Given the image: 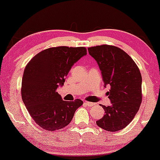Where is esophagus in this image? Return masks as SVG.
I'll use <instances>...</instances> for the list:
<instances>
[{
	"instance_id": "1",
	"label": "esophagus",
	"mask_w": 160,
	"mask_h": 160,
	"mask_svg": "<svg viewBox=\"0 0 160 160\" xmlns=\"http://www.w3.org/2000/svg\"><path fill=\"white\" fill-rule=\"evenodd\" d=\"M84 104L86 106H93L94 105V103H92V102H84Z\"/></svg>"
}]
</instances>
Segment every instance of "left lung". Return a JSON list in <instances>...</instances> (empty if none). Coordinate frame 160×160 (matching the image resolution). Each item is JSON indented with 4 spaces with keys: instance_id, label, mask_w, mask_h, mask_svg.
<instances>
[{
    "instance_id": "8db88e82",
    "label": "left lung",
    "mask_w": 160,
    "mask_h": 160,
    "mask_svg": "<svg viewBox=\"0 0 160 160\" xmlns=\"http://www.w3.org/2000/svg\"><path fill=\"white\" fill-rule=\"evenodd\" d=\"M88 51L98 63L104 86H111L106 94L112 104L102 105L105 113L96 124L112 132L119 131L131 122L142 102L140 70L127 53L115 46H96Z\"/></svg>"
}]
</instances>
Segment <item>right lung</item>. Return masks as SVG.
I'll return each instance as SVG.
<instances>
[{
    "label": "right lung",
    "instance_id": "right-lung-1",
    "mask_svg": "<svg viewBox=\"0 0 160 160\" xmlns=\"http://www.w3.org/2000/svg\"><path fill=\"white\" fill-rule=\"evenodd\" d=\"M86 55V47L46 49L27 64L22 80V98L29 114L40 127L56 131L68 126L82 101L62 100L57 92L73 65Z\"/></svg>",
    "mask_w": 160,
    "mask_h": 160
}]
</instances>
